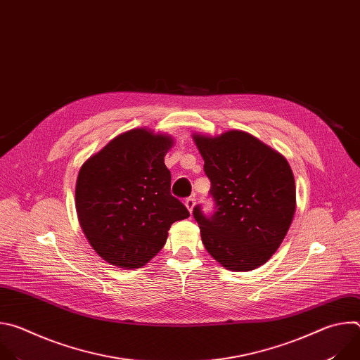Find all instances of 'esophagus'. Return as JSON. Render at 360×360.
Returning a JSON list of instances; mask_svg holds the SVG:
<instances>
[{"mask_svg": "<svg viewBox=\"0 0 360 360\" xmlns=\"http://www.w3.org/2000/svg\"><path fill=\"white\" fill-rule=\"evenodd\" d=\"M185 207H186V210L192 214V210H193V207H195V199H193V198H186V199H185Z\"/></svg>", "mask_w": 360, "mask_h": 360, "instance_id": "esophagus-1", "label": "esophagus"}]
</instances>
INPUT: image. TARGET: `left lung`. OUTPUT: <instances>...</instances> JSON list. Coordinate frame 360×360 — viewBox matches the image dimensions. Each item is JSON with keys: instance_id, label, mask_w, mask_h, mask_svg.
<instances>
[{"instance_id": "8db88e82", "label": "left lung", "mask_w": 360, "mask_h": 360, "mask_svg": "<svg viewBox=\"0 0 360 360\" xmlns=\"http://www.w3.org/2000/svg\"><path fill=\"white\" fill-rule=\"evenodd\" d=\"M192 138L217 203L211 218L193 208L205 249L228 271L262 266L281 246L296 211L290 165L282 153L245 131Z\"/></svg>"}]
</instances>
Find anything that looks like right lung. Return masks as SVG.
Masks as SVG:
<instances>
[{"mask_svg": "<svg viewBox=\"0 0 360 360\" xmlns=\"http://www.w3.org/2000/svg\"><path fill=\"white\" fill-rule=\"evenodd\" d=\"M168 134L134 128L111 139L81 167L75 185L79 225L105 262L145 266L165 245L168 231L189 217L171 195Z\"/></svg>", "mask_w": 360, "mask_h": 360, "instance_id": "right-lung-1", "label": "right lung"}]
</instances>
